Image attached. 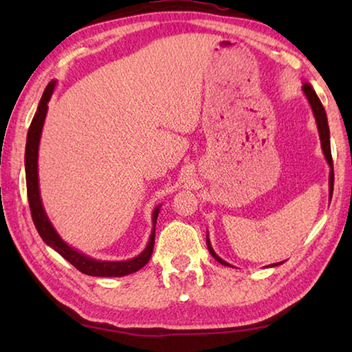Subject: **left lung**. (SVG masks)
I'll return each instance as SVG.
<instances>
[{
	"mask_svg": "<svg viewBox=\"0 0 352 352\" xmlns=\"http://www.w3.org/2000/svg\"><path fill=\"white\" fill-rule=\"evenodd\" d=\"M302 93H305V96L307 98L309 104H311V109L314 111V116H315V122H317V129H318V135H320V141H321V148H323V153H324V158L327 164H329V200L332 199V190H333V163H332V155H331V136H329V126H327V116H326V111H324V107L321 104V100L318 99L317 93L312 88L311 83L305 82V85H302ZM206 245L208 250H210V253L214 259L217 262H220L222 265L226 267H231L228 262L223 261L222 258H219L214 252L212 247H211V242H210V237L206 234ZM283 264V262H278V264H272L270 267H275Z\"/></svg>",
	"mask_w": 352,
	"mask_h": 352,
	"instance_id": "obj_1",
	"label": "left lung"
}]
</instances>
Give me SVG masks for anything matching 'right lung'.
<instances>
[{
  "instance_id": "add662e5",
  "label": "right lung",
  "mask_w": 352,
  "mask_h": 352,
  "mask_svg": "<svg viewBox=\"0 0 352 352\" xmlns=\"http://www.w3.org/2000/svg\"><path fill=\"white\" fill-rule=\"evenodd\" d=\"M57 82L51 80L45 88L43 96H41L37 111H35L34 119L31 122V127L28 130V140H26V152H25V169H26V188H28V200L29 208H31L32 220L35 228H37L41 239L45 241L47 247L63 256L69 264H73L77 270L85 273L90 276H126L130 273L138 272L144 267L148 259H151L153 252V243H155V225H157L158 212L162 205H158L152 212V233L148 237V242L146 248L142 252L135 256L132 259L127 261H99L90 258L85 253L79 252V250L73 248L65 242L58 233L52 226L50 217L46 216V211L43 208V201L40 197V186H38V146L41 138V130H43L45 118L47 113V102L52 96V93L56 90Z\"/></svg>"
}]
</instances>
